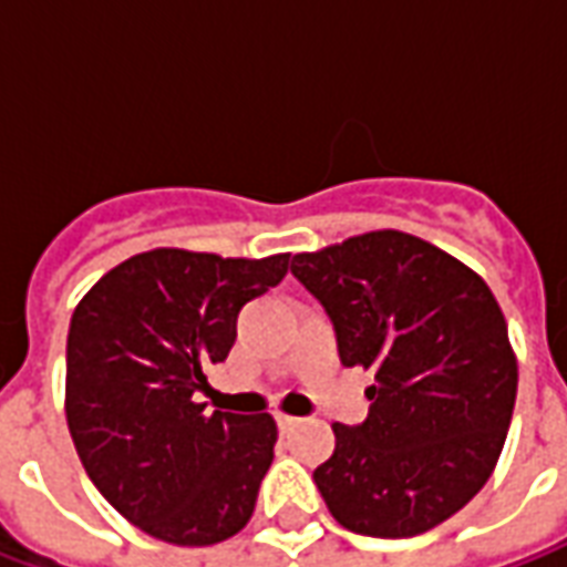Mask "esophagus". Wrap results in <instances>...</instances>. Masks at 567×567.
<instances>
[{
    "instance_id": "esophagus-1",
    "label": "esophagus",
    "mask_w": 567,
    "mask_h": 567,
    "mask_svg": "<svg viewBox=\"0 0 567 567\" xmlns=\"http://www.w3.org/2000/svg\"><path fill=\"white\" fill-rule=\"evenodd\" d=\"M276 422H279V431H291L300 419L288 416V413H276Z\"/></svg>"
}]
</instances>
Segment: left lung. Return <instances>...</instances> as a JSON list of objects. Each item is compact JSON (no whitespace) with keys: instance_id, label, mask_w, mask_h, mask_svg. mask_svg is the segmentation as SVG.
<instances>
[{"instance_id":"8db88e82","label":"left lung","mask_w":567,"mask_h":567,"mask_svg":"<svg viewBox=\"0 0 567 567\" xmlns=\"http://www.w3.org/2000/svg\"><path fill=\"white\" fill-rule=\"evenodd\" d=\"M295 279L337 333L346 368H370V413L333 425L316 467L333 519L370 537H413L486 486L516 404V358L488 285L398 230L295 255Z\"/></svg>"}]
</instances>
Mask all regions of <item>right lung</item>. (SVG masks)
Instances as JSON below:
<instances>
[{"label": "right lung", "mask_w": 567, "mask_h": 567, "mask_svg": "<svg viewBox=\"0 0 567 567\" xmlns=\"http://www.w3.org/2000/svg\"><path fill=\"white\" fill-rule=\"evenodd\" d=\"M285 272L288 255L154 248L105 272L72 312L69 434L93 486L145 535L209 547L251 519L276 422L209 413L197 394L234 346L239 309Z\"/></svg>", "instance_id": "obj_1"}]
</instances>
